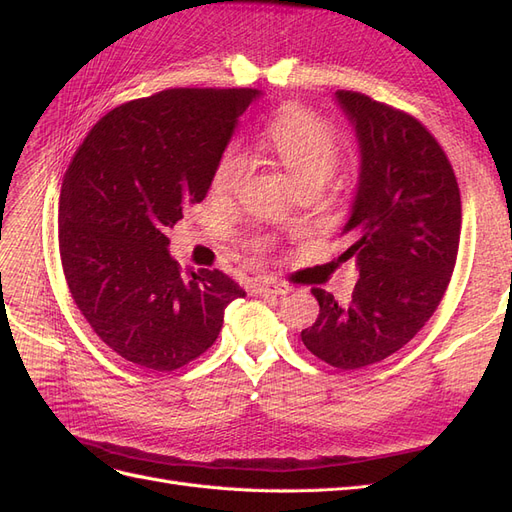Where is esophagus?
<instances>
[{"instance_id": "1", "label": "esophagus", "mask_w": 512, "mask_h": 512, "mask_svg": "<svg viewBox=\"0 0 512 512\" xmlns=\"http://www.w3.org/2000/svg\"><path fill=\"white\" fill-rule=\"evenodd\" d=\"M252 290H254L256 294H265V292L286 294V292H290V286H286V284H282V282L269 280V277H258V280L252 282Z\"/></svg>"}]
</instances>
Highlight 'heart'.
I'll use <instances>...</instances> for the list:
<instances>
[{
  "label": "heart",
  "instance_id": "heart-1",
  "mask_svg": "<svg viewBox=\"0 0 512 512\" xmlns=\"http://www.w3.org/2000/svg\"><path fill=\"white\" fill-rule=\"evenodd\" d=\"M262 145L277 158L297 188H309L329 181L342 158V145L329 123L301 106H288L262 132ZM247 173V160L241 151L228 149L215 164L211 188L215 194H232L239 190ZM254 250L267 247L265 239L252 243Z\"/></svg>",
  "mask_w": 512,
  "mask_h": 512
}]
</instances>
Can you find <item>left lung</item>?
I'll return each mask as SVG.
<instances>
[{
	"label": "left lung",
	"mask_w": 512,
	"mask_h": 512,
	"mask_svg": "<svg viewBox=\"0 0 512 512\" xmlns=\"http://www.w3.org/2000/svg\"><path fill=\"white\" fill-rule=\"evenodd\" d=\"M335 98L361 145L339 260L354 258L361 275L346 305L312 288L320 314L301 339L320 361L350 371L404 348L438 309L459 252L461 196L444 149L416 117L359 91Z\"/></svg>",
	"instance_id": "obj_1"
}]
</instances>
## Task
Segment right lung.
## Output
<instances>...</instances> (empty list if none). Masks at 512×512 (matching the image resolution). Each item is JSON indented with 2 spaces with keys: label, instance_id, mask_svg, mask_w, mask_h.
<instances>
[{
  "label": "right lung",
  "instance_id": "add662e5",
  "mask_svg": "<svg viewBox=\"0 0 512 512\" xmlns=\"http://www.w3.org/2000/svg\"><path fill=\"white\" fill-rule=\"evenodd\" d=\"M256 89H166L106 113L59 194V254L76 307L102 342L153 371L207 352L245 290L218 269L183 271L166 230L207 196Z\"/></svg>",
  "mask_w": 512,
  "mask_h": 512
}]
</instances>
